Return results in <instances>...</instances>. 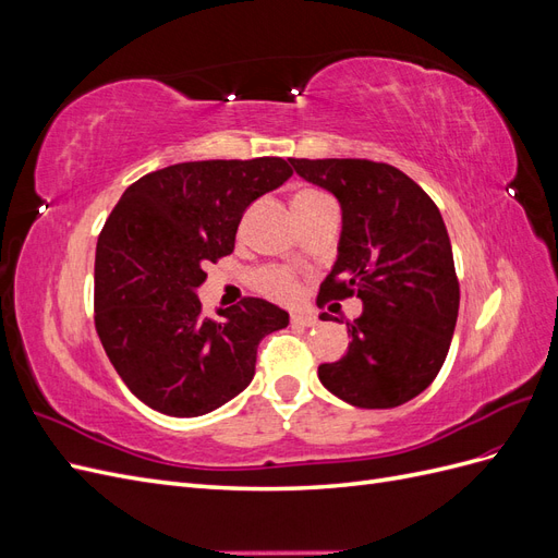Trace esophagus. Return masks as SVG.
Here are the masks:
<instances>
[{
    "label": "esophagus",
    "mask_w": 558,
    "mask_h": 558,
    "mask_svg": "<svg viewBox=\"0 0 558 558\" xmlns=\"http://www.w3.org/2000/svg\"><path fill=\"white\" fill-rule=\"evenodd\" d=\"M291 324L302 326V328H312L318 324V316L314 312H293L291 314Z\"/></svg>",
    "instance_id": "obj_1"
}]
</instances>
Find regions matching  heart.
Masks as SVG:
<instances>
[{"instance_id":"b5f03b06","label":"heart","mask_w":558,"mask_h":558,"mask_svg":"<svg viewBox=\"0 0 558 558\" xmlns=\"http://www.w3.org/2000/svg\"><path fill=\"white\" fill-rule=\"evenodd\" d=\"M258 283L267 295L279 298V300H293L298 295V283L289 269H279V267L263 269L258 275Z\"/></svg>"}]
</instances>
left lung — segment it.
Instances as JSON below:
<instances>
[{"instance_id": "8db88e82", "label": "left lung", "mask_w": 558, "mask_h": 558, "mask_svg": "<svg viewBox=\"0 0 558 558\" xmlns=\"http://www.w3.org/2000/svg\"><path fill=\"white\" fill-rule=\"evenodd\" d=\"M291 165L342 209L337 260L318 302L347 295L363 302L361 316L347 324V353L318 365V379L353 408H398L440 373L459 316L442 214L421 185L386 162L291 158Z\"/></svg>"}]
</instances>
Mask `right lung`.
Segmentation results:
<instances>
[{"mask_svg": "<svg viewBox=\"0 0 558 558\" xmlns=\"http://www.w3.org/2000/svg\"><path fill=\"white\" fill-rule=\"evenodd\" d=\"M293 170L281 158L179 162L134 181L95 251V326L116 373L150 410L202 416L256 375L289 312L260 298L202 316L205 267L234 248L244 211Z\"/></svg>", "mask_w": 558, "mask_h": 558, "instance_id": "add662e5", "label": "right lung"}]
</instances>
